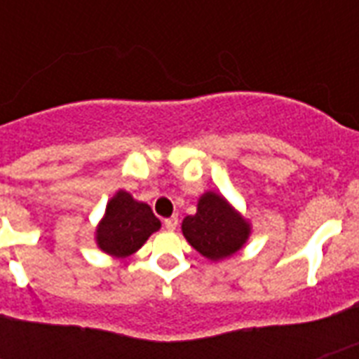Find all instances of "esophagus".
Listing matches in <instances>:
<instances>
[{
	"label": "esophagus",
	"mask_w": 359,
	"mask_h": 359,
	"mask_svg": "<svg viewBox=\"0 0 359 359\" xmlns=\"http://www.w3.org/2000/svg\"><path fill=\"white\" fill-rule=\"evenodd\" d=\"M179 225V216H171V218L163 219V227L168 231H175Z\"/></svg>",
	"instance_id": "esophagus-1"
}]
</instances>
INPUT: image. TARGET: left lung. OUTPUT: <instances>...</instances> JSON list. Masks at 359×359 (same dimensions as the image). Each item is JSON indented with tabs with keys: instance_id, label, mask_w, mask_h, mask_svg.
Wrapping results in <instances>:
<instances>
[{
	"instance_id": "obj_1",
	"label": "left lung",
	"mask_w": 359,
	"mask_h": 359,
	"mask_svg": "<svg viewBox=\"0 0 359 359\" xmlns=\"http://www.w3.org/2000/svg\"><path fill=\"white\" fill-rule=\"evenodd\" d=\"M250 233V224L216 191L203 194L197 212L182 219L184 238L210 261L235 255Z\"/></svg>"
}]
</instances>
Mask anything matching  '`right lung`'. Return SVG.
I'll return each instance as SVG.
<instances>
[{
	"label": "right lung",
	"instance_id": "add662e5",
	"mask_svg": "<svg viewBox=\"0 0 359 359\" xmlns=\"http://www.w3.org/2000/svg\"><path fill=\"white\" fill-rule=\"evenodd\" d=\"M162 227L147 203L135 201L128 191L119 190L109 199L106 214L97 227L98 248L117 259L132 255L147 238Z\"/></svg>",
	"mask_w": 359,
	"mask_h": 359
}]
</instances>
